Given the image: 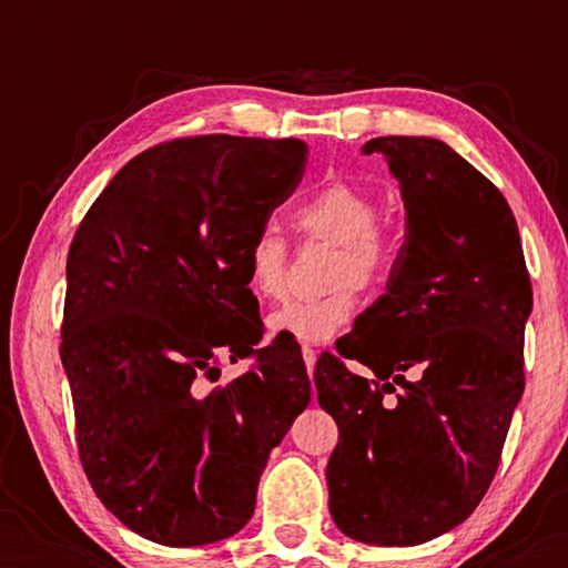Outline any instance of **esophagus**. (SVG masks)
I'll use <instances>...</instances> for the list:
<instances>
[{
  "instance_id": "esophagus-1",
  "label": "esophagus",
  "mask_w": 568,
  "mask_h": 568,
  "mask_svg": "<svg viewBox=\"0 0 568 568\" xmlns=\"http://www.w3.org/2000/svg\"><path fill=\"white\" fill-rule=\"evenodd\" d=\"M302 359H305V364H307V375H310V379H313V369H315V348L302 346Z\"/></svg>"
}]
</instances>
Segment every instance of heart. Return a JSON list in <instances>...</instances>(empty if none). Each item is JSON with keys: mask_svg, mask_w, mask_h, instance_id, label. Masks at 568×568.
Listing matches in <instances>:
<instances>
[{"mask_svg": "<svg viewBox=\"0 0 568 568\" xmlns=\"http://www.w3.org/2000/svg\"><path fill=\"white\" fill-rule=\"evenodd\" d=\"M379 201L362 185L328 181L300 201L292 224L307 243L331 245L325 261L328 294L292 302L271 315L268 328L302 344H325L352 321L356 290H375L390 276L398 247L379 224ZM245 284L261 302L284 300L290 286V245L274 230H261L245 251Z\"/></svg>", "mask_w": 568, "mask_h": 568, "instance_id": "heart-1", "label": "heart"}]
</instances>
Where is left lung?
Returning a JSON list of instances; mask_svg holds the SVG:
<instances>
[{
	"instance_id": "left-lung-1",
	"label": "left lung",
	"mask_w": 568,
	"mask_h": 568,
	"mask_svg": "<svg viewBox=\"0 0 568 568\" xmlns=\"http://www.w3.org/2000/svg\"><path fill=\"white\" fill-rule=\"evenodd\" d=\"M372 152L400 183L406 240L387 292L315 364L338 424L325 476L348 538L418 546L460 525L496 476L525 390L532 286L507 199L468 160L429 136L369 139Z\"/></svg>"
}]
</instances>
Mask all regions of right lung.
Wrapping results in <instances>:
<instances>
[{"label": "right lung", "mask_w": 568, "mask_h": 568, "mask_svg": "<svg viewBox=\"0 0 568 568\" xmlns=\"http://www.w3.org/2000/svg\"><path fill=\"white\" fill-rule=\"evenodd\" d=\"M307 165L300 139L185 136L126 162L74 232L61 364L98 499L160 546H204L253 515L268 453L310 403L302 354L258 348L245 251ZM222 358H251L204 396Z\"/></svg>", "instance_id": "add662e5"}]
</instances>
